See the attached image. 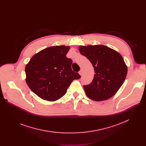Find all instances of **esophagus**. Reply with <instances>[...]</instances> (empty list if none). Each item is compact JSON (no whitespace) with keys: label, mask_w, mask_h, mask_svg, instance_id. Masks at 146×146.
<instances>
[{"label":"esophagus","mask_w":146,"mask_h":146,"mask_svg":"<svg viewBox=\"0 0 146 146\" xmlns=\"http://www.w3.org/2000/svg\"><path fill=\"white\" fill-rule=\"evenodd\" d=\"M79 74H80V75H81V76H82V74H83V72H82V70H80V71H79Z\"/></svg>","instance_id":"obj_1"}]
</instances>
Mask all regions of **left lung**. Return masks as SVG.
<instances>
[{"label":"left lung","mask_w":146,"mask_h":146,"mask_svg":"<svg viewBox=\"0 0 146 146\" xmlns=\"http://www.w3.org/2000/svg\"><path fill=\"white\" fill-rule=\"evenodd\" d=\"M79 51L91 62L95 73L90 84L83 86L87 96L95 101L111 98L127 74V66L121 55L103 45L80 46Z\"/></svg>","instance_id":"left-lung-1"}]
</instances>
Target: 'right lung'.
Here are the masks:
<instances>
[{
	"label": "right lung",
	"instance_id": "obj_1",
	"mask_svg": "<svg viewBox=\"0 0 146 146\" xmlns=\"http://www.w3.org/2000/svg\"><path fill=\"white\" fill-rule=\"evenodd\" d=\"M69 49L65 46L48 47L33 55L26 65V82L40 98L48 101L60 99L71 82L81 77L72 70V60L66 56Z\"/></svg>",
	"mask_w": 146,
	"mask_h": 146
}]
</instances>
